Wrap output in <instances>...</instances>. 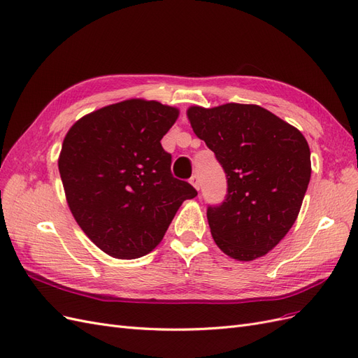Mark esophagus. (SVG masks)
<instances>
[{
	"mask_svg": "<svg viewBox=\"0 0 358 358\" xmlns=\"http://www.w3.org/2000/svg\"><path fill=\"white\" fill-rule=\"evenodd\" d=\"M190 182H192V186L194 187V189H198L199 190V186H201V184H199V177L198 176H192L190 177Z\"/></svg>",
	"mask_w": 358,
	"mask_h": 358,
	"instance_id": "1",
	"label": "esophagus"
}]
</instances>
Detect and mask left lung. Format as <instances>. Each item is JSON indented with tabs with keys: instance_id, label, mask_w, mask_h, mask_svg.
<instances>
[{
	"instance_id": "8db88e82",
	"label": "left lung",
	"mask_w": 358,
	"mask_h": 358,
	"mask_svg": "<svg viewBox=\"0 0 358 358\" xmlns=\"http://www.w3.org/2000/svg\"><path fill=\"white\" fill-rule=\"evenodd\" d=\"M187 116L227 178L224 201L206 210L215 244L242 262L264 256L301 211L310 180L305 136L271 111L247 103L190 107Z\"/></svg>"
}]
</instances>
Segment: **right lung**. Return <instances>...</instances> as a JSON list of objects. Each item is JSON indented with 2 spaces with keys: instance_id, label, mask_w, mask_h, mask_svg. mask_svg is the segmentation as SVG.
<instances>
[{
  "instance_id": "1",
  "label": "right lung",
  "mask_w": 358,
  "mask_h": 358,
  "mask_svg": "<svg viewBox=\"0 0 358 358\" xmlns=\"http://www.w3.org/2000/svg\"><path fill=\"white\" fill-rule=\"evenodd\" d=\"M177 117L174 107L128 99L87 114L65 136L57 165L68 206L113 257L148 255L180 205L198 194L172 176V157L160 144Z\"/></svg>"
}]
</instances>
